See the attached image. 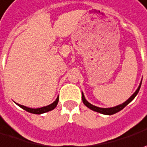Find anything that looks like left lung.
Instances as JSON below:
<instances>
[{
    "label": "left lung",
    "instance_id": "obj_1",
    "mask_svg": "<svg viewBox=\"0 0 147 147\" xmlns=\"http://www.w3.org/2000/svg\"><path fill=\"white\" fill-rule=\"evenodd\" d=\"M141 85H142V81L140 82L138 88L136 90V92H135L129 98L127 99L126 101H124L123 103H122V104L120 105H116L115 107H110V108H100V107H97V106H96V105H92L91 103L88 102V100H86V98H85V96H84V94L82 92V102H83V104L85 105L87 107H88L89 109H91L92 110H94V111H96V112H98V113L103 114V115H114V114H115L117 112H119V111H120V110H123L126 105H127L129 104V103L133 100V99L135 98V96H136L138 95V93L140 88H141Z\"/></svg>",
    "mask_w": 147,
    "mask_h": 147
}]
</instances>
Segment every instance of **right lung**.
<instances>
[{
  "instance_id": "add662e5",
  "label": "right lung",
  "mask_w": 147,
  "mask_h": 147,
  "mask_svg": "<svg viewBox=\"0 0 147 147\" xmlns=\"http://www.w3.org/2000/svg\"><path fill=\"white\" fill-rule=\"evenodd\" d=\"M59 102V96L56 98V100L54 101L53 103H51L49 105H47V106H43V107H41V108H37V109H32V108H28L27 106H24V105H22L20 104H16L18 105L20 107H21L22 109H24L26 111L29 112V113H32V114H36V115H41V114H43V113H46V112H48V111H51V110H54L56 105Z\"/></svg>"
}]
</instances>
